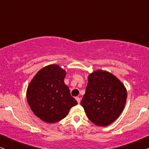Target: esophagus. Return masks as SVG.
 Returning a JSON list of instances; mask_svg holds the SVG:
<instances>
[{"label": "esophagus", "mask_w": 149, "mask_h": 149, "mask_svg": "<svg viewBox=\"0 0 149 149\" xmlns=\"http://www.w3.org/2000/svg\"><path fill=\"white\" fill-rule=\"evenodd\" d=\"M76 100H77V102H78L79 104L80 103V102H81V98L79 97H76Z\"/></svg>", "instance_id": "esophagus-1"}]
</instances>
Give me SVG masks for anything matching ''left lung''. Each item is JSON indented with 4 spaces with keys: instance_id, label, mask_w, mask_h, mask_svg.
Returning <instances> with one entry per match:
<instances>
[{
    "instance_id": "left-lung-1",
    "label": "left lung",
    "mask_w": 149,
    "mask_h": 149,
    "mask_svg": "<svg viewBox=\"0 0 149 149\" xmlns=\"http://www.w3.org/2000/svg\"><path fill=\"white\" fill-rule=\"evenodd\" d=\"M126 100L127 91L123 83L111 73L99 70L89 75L81 104L92 123L107 126L119 117Z\"/></svg>"
}]
</instances>
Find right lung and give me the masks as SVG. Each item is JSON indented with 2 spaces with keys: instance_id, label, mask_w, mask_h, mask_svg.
Listing matches in <instances>:
<instances>
[{
  "instance_id": "obj_1",
  "label": "right lung",
  "mask_w": 149,
  "mask_h": 149,
  "mask_svg": "<svg viewBox=\"0 0 149 149\" xmlns=\"http://www.w3.org/2000/svg\"><path fill=\"white\" fill-rule=\"evenodd\" d=\"M66 72L56 64L44 67L28 85L26 97L36 117L47 123L64 119L77 102L70 95L64 79Z\"/></svg>"
}]
</instances>
